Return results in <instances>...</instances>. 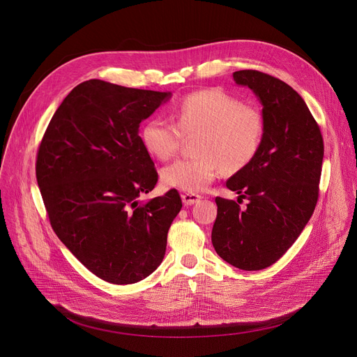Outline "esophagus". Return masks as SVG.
<instances>
[{"mask_svg": "<svg viewBox=\"0 0 357 357\" xmlns=\"http://www.w3.org/2000/svg\"><path fill=\"white\" fill-rule=\"evenodd\" d=\"M199 199H200V195H196V193H189V192H186V193H182V202H183V205H186V206H190V205H193V203H196Z\"/></svg>", "mask_w": 357, "mask_h": 357, "instance_id": "esophagus-1", "label": "esophagus"}]
</instances>
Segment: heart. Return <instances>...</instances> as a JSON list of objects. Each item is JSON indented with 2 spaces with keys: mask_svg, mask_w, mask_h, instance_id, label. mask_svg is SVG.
I'll use <instances>...</instances> for the list:
<instances>
[{
  "mask_svg": "<svg viewBox=\"0 0 357 357\" xmlns=\"http://www.w3.org/2000/svg\"><path fill=\"white\" fill-rule=\"evenodd\" d=\"M175 123L152 117L141 128L144 148L161 161L179 149L183 135L195 138L196 157L172 162L162 169V182L189 193L205 189L222 171L247 167L263 145L266 120L254 106L213 87L185 96L175 109Z\"/></svg>",
  "mask_w": 357,
  "mask_h": 357,
  "instance_id": "heart-1",
  "label": "heart"
}]
</instances>
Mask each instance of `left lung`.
<instances>
[{
  "instance_id": "obj_1",
  "label": "left lung",
  "mask_w": 357,
  "mask_h": 357,
  "mask_svg": "<svg viewBox=\"0 0 357 357\" xmlns=\"http://www.w3.org/2000/svg\"><path fill=\"white\" fill-rule=\"evenodd\" d=\"M233 79L260 98L266 135L256 158L226 182L248 206L216 197L212 243L229 264L257 271L284 256L315 211L324 138L303 98L285 82L259 70H238Z\"/></svg>"
}]
</instances>
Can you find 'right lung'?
Listing matches in <instances>:
<instances>
[{"mask_svg": "<svg viewBox=\"0 0 357 357\" xmlns=\"http://www.w3.org/2000/svg\"><path fill=\"white\" fill-rule=\"evenodd\" d=\"M171 93L98 79L77 84L50 120L36 154V181L56 236L94 275L134 284L162 263L176 189L138 202L158 172L139 123Z\"/></svg>", "mask_w": 357, "mask_h": 357, "instance_id": "obj_1", "label": "right lung"}]
</instances>
